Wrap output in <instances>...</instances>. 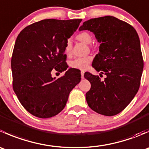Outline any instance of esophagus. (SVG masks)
<instances>
[{"instance_id": "esophagus-1", "label": "esophagus", "mask_w": 149, "mask_h": 149, "mask_svg": "<svg viewBox=\"0 0 149 149\" xmlns=\"http://www.w3.org/2000/svg\"><path fill=\"white\" fill-rule=\"evenodd\" d=\"M81 79H84V70H81Z\"/></svg>"}]
</instances>
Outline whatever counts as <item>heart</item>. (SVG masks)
Segmentation results:
<instances>
[{"instance_id":"obj_1","label":"heart","mask_w":149,"mask_h":149,"mask_svg":"<svg viewBox=\"0 0 149 149\" xmlns=\"http://www.w3.org/2000/svg\"><path fill=\"white\" fill-rule=\"evenodd\" d=\"M78 40L83 42L86 44H91L92 42V37L91 34L87 31H82L77 36ZM72 44L70 40H68L65 47V52L66 55H69L71 53ZM92 58L91 56L80 57L76 58L70 62V66L73 68L79 69V70H86L88 67V65L91 63Z\"/></svg>"}]
</instances>
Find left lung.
Masks as SVG:
<instances>
[{"label": "left lung", "mask_w": 149, "mask_h": 149, "mask_svg": "<svg viewBox=\"0 0 149 149\" xmlns=\"http://www.w3.org/2000/svg\"><path fill=\"white\" fill-rule=\"evenodd\" d=\"M79 30L93 32L100 43L92 66L106 75L102 81L99 76L85 73L84 78L91 83L86 94L87 104L100 115H117L139 91L143 69L139 35L131 25L110 16L86 21Z\"/></svg>", "instance_id": "8db88e82"}]
</instances>
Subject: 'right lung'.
Segmentation results:
<instances>
[{
  "label": "right lung",
  "instance_id": "right-lung-1",
  "mask_svg": "<svg viewBox=\"0 0 149 149\" xmlns=\"http://www.w3.org/2000/svg\"><path fill=\"white\" fill-rule=\"evenodd\" d=\"M81 19H44L26 26L16 38L11 58L13 88L22 106L34 116L49 118L65 107L81 74L69 68L59 79L51 71L67 70L65 47Z\"/></svg>",
  "mask_w": 149,
  "mask_h": 149
}]
</instances>
